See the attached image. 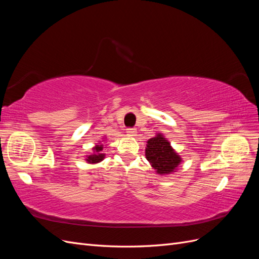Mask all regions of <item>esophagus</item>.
Instances as JSON below:
<instances>
[{
	"instance_id": "esophagus-1",
	"label": "esophagus",
	"mask_w": 259,
	"mask_h": 259,
	"mask_svg": "<svg viewBox=\"0 0 259 259\" xmlns=\"http://www.w3.org/2000/svg\"><path fill=\"white\" fill-rule=\"evenodd\" d=\"M136 133H137V131H136V128H134V127H127V128H126V134H127L128 136H135Z\"/></svg>"
}]
</instances>
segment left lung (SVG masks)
<instances>
[{
    "instance_id": "obj_1",
    "label": "left lung",
    "mask_w": 259,
    "mask_h": 259,
    "mask_svg": "<svg viewBox=\"0 0 259 259\" xmlns=\"http://www.w3.org/2000/svg\"><path fill=\"white\" fill-rule=\"evenodd\" d=\"M146 156L151 166L156 169L159 174L171 173L182 161L171 149L169 143L162 135L148 140Z\"/></svg>"
}]
</instances>
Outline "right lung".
<instances>
[{
  "label": "right lung",
  "mask_w": 259,
  "mask_h": 259,
  "mask_svg": "<svg viewBox=\"0 0 259 259\" xmlns=\"http://www.w3.org/2000/svg\"><path fill=\"white\" fill-rule=\"evenodd\" d=\"M94 150H95L96 153L89 156V158H88L89 162H91V163H97V162H99V161H101V160L104 159L105 154L100 153L101 150H103V146H96L95 148H94Z\"/></svg>",
  "instance_id": "add662e5"
}]
</instances>
